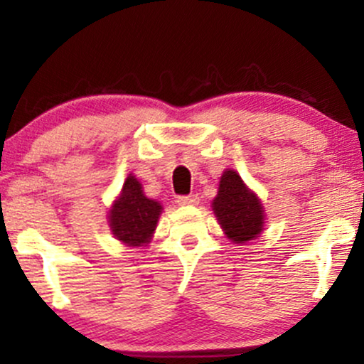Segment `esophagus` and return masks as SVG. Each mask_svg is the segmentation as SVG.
Masks as SVG:
<instances>
[{
  "label": "esophagus",
  "instance_id": "obj_1",
  "mask_svg": "<svg viewBox=\"0 0 364 364\" xmlns=\"http://www.w3.org/2000/svg\"><path fill=\"white\" fill-rule=\"evenodd\" d=\"M198 195H181L178 196L176 202L179 203V205H196L198 203Z\"/></svg>",
  "mask_w": 364,
  "mask_h": 364
}]
</instances>
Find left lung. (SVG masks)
Wrapping results in <instances>:
<instances>
[{
  "mask_svg": "<svg viewBox=\"0 0 364 364\" xmlns=\"http://www.w3.org/2000/svg\"><path fill=\"white\" fill-rule=\"evenodd\" d=\"M212 207L225 235L236 243H246L260 235L263 228L262 203L235 171H225L223 174L219 193Z\"/></svg>",
  "mask_w": 364,
  "mask_h": 364,
  "instance_id": "left-lung-1",
  "label": "left lung"
}]
</instances>
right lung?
Masks as SVG:
<instances>
[{"label": "right lung", "mask_w": 364, "mask_h": 364, "mask_svg": "<svg viewBox=\"0 0 364 364\" xmlns=\"http://www.w3.org/2000/svg\"><path fill=\"white\" fill-rule=\"evenodd\" d=\"M161 210V203L144 195L139 179L128 176L109 215L112 235L129 246L149 243Z\"/></svg>", "instance_id": "add662e5"}]
</instances>
